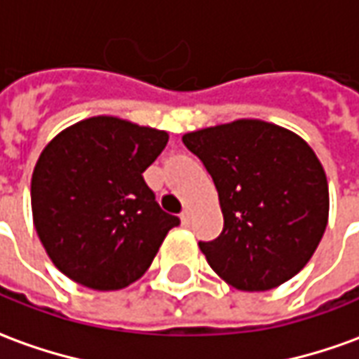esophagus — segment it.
Listing matches in <instances>:
<instances>
[{"instance_id":"esophagus-1","label":"esophagus","mask_w":359,"mask_h":359,"mask_svg":"<svg viewBox=\"0 0 359 359\" xmlns=\"http://www.w3.org/2000/svg\"><path fill=\"white\" fill-rule=\"evenodd\" d=\"M191 209L189 207H185L184 211H182V215H180V219H182V224H189V221H191Z\"/></svg>"}]
</instances>
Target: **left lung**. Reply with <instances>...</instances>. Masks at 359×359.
<instances>
[{"label":"left lung","instance_id":"left-lung-1","mask_svg":"<svg viewBox=\"0 0 359 359\" xmlns=\"http://www.w3.org/2000/svg\"><path fill=\"white\" fill-rule=\"evenodd\" d=\"M211 174L224 226L199 242L212 271L241 291H268L313 258L328 222V182L289 128L238 118L182 137Z\"/></svg>","mask_w":359,"mask_h":359}]
</instances>
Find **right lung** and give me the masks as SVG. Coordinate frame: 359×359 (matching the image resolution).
<instances>
[{"label": "right lung", "mask_w": 359, "mask_h": 359, "mask_svg": "<svg viewBox=\"0 0 359 359\" xmlns=\"http://www.w3.org/2000/svg\"><path fill=\"white\" fill-rule=\"evenodd\" d=\"M168 133L100 115L60 130L39 156L31 180L36 234L72 281L117 291L150 268L180 219L156 203L144 170Z\"/></svg>", "instance_id": "right-lung-1"}]
</instances>
